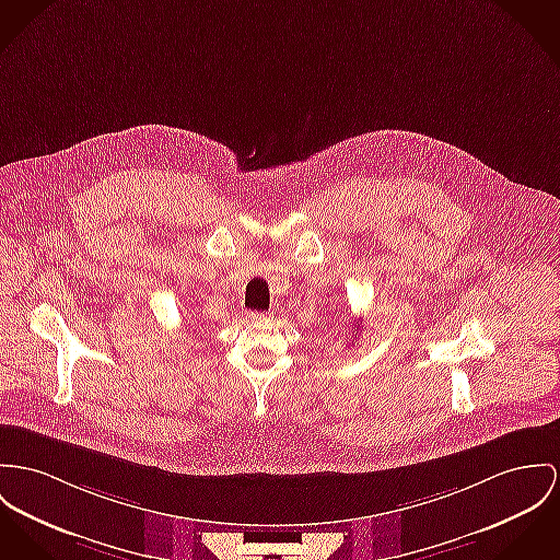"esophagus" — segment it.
<instances>
[{
  "mask_svg": "<svg viewBox=\"0 0 560 560\" xmlns=\"http://www.w3.org/2000/svg\"><path fill=\"white\" fill-rule=\"evenodd\" d=\"M247 319L252 322V324H261V322H266V319H270L266 313H259V311H249L247 313Z\"/></svg>",
  "mask_w": 560,
  "mask_h": 560,
  "instance_id": "1",
  "label": "esophagus"
}]
</instances>
